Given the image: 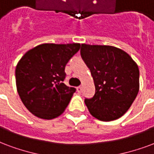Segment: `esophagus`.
Returning a JSON list of instances; mask_svg holds the SVG:
<instances>
[{"label": "esophagus", "mask_w": 154, "mask_h": 154, "mask_svg": "<svg viewBox=\"0 0 154 154\" xmlns=\"http://www.w3.org/2000/svg\"><path fill=\"white\" fill-rule=\"evenodd\" d=\"M77 92H79V93H80V92H82V87L81 86L77 87Z\"/></svg>", "instance_id": "obj_1"}]
</instances>
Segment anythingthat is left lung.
<instances>
[{"label": "left lung", "instance_id": "left-lung-1", "mask_svg": "<svg viewBox=\"0 0 154 154\" xmlns=\"http://www.w3.org/2000/svg\"><path fill=\"white\" fill-rule=\"evenodd\" d=\"M80 54L96 88L93 97L84 100L90 114L104 122L118 119L138 94V66L125 51L114 46L83 44Z\"/></svg>", "mask_w": 154, "mask_h": 154}]
</instances>
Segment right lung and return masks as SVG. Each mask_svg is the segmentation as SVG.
Here are the masks:
<instances>
[{"instance_id": "right-lung-1", "label": "right lung", "mask_w": 154, "mask_h": 154, "mask_svg": "<svg viewBox=\"0 0 154 154\" xmlns=\"http://www.w3.org/2000/svg\"><path fill=\"white\" fill-rule=\"evenodd\" d=\"M80 44H43L27 51L15 70L21 100L35 116L53 119L64 112L75 88L63 83L65 67L79 50Z\"/></svg>"}]
</instances>
